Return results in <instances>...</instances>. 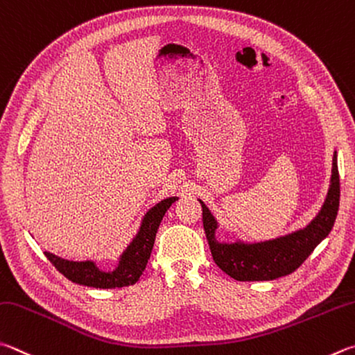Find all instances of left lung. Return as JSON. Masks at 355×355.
<instances>
[{
	"mask_svg": "<svg viewBox=\"0 0 355 355\" xmlns=\"http://www.w3.org/2000/svg\"><path fill=\"white\" fill-rule=\"evenodd\" d=\"M203 228L212 259L225 273L236 281H272L295 272L317 245L326 239L334 227L340 205V177L337 152L332 158L329 191L323 206L304 228L286 236L262 242H220L216 237L218 223L202 200Z\"/></svg>",
	"mask_w": 355,
	"mask_h": 355,
	"instance_id": "1",
	"label": "left lung"
}]
</instances>
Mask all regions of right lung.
<instances>
[{
	"label": "right lung",
	"mask_w": 355,
	"mask_h": 355,
	"mask_svg": "<svg viewBox=\"0 0 355 355\" xmlns=\"http://www.w3.org/2000/svg\"><path fill=\"white\" fill-rule=\"evenodd\" d=\"M175 200H178V197L161 200L159 203L146 212L137 236L133 237L130 245L121 254L118 267L113 272H102L94 261H68L49 253V251H44V256L65 278L76 282V284L96 288L133 286L143 275L147 261H149L159 223L163 220L166 211Z\"/></svg>",
	"instance_id": "obj_1"
}]
</instances>
